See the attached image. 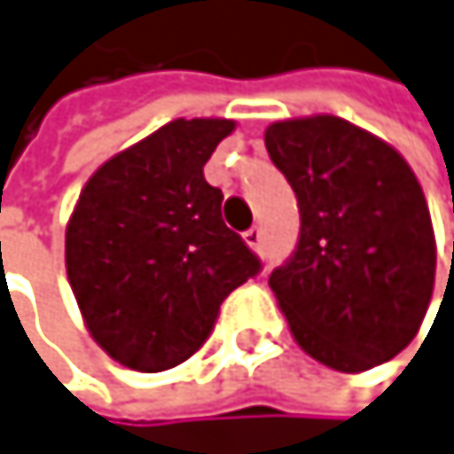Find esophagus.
I'll use <instances>...</instances> for the list:
<instances>
[{"label": "esophagus", "instance_id": "1", "mask_svg": "<svg viewBox=\"0 0 454 454\" xmlns=\"http://www.w3.org/2000/svg\"><path fill=\"white\" fill-rule=\"evenodd\" d=\"M242 239H245L253 250H258V245H261V229H258V225H253V229H247V231L242 234Z\"/></svg>", "mask_w": 454, "mask_h": 454}]
</instances>
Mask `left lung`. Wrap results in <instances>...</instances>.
I'll use <instances>...</instances> for the list:
<instances>
[{"label": "left lung", "instance_id": "1", "mask_svg": "<svg viewBox=\"0 0 454 454\" xmlns=\"http://www.w3.org/2000/svg\"><path fill=\"white\" fill-rule=\"evenodd\" d=\"M264 144L302 220L294 255L270 275L294 340L340 373L397 356L435 283L430 209L411 166L333 114L272 121Z\"/></svg>", "mask_w": 454, "mask_h": 454}]
</instances>
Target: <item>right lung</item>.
Instances as JSON below:
<instances>
[{"mask_svg":"<svg viewBox=\"0 0 454 454\" xmlns=\"http://www.w3.org/2000/svg\"><path fill=\"white\" fill-rule=\"evenodd\" d=\"M234 128V119L168 121L106 160L67 220L65 267L83 324L130 371L160 373L193 356L225 296L261 270L204 179Z\"/></svg>","mask_w":454,"mask_h":454,"instance_id":"1","label":"right lung"}]
</instances>
